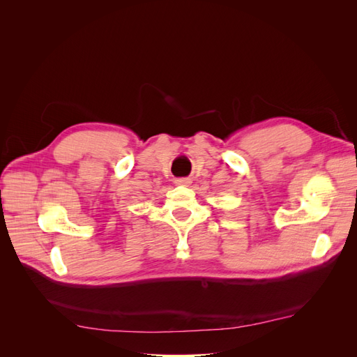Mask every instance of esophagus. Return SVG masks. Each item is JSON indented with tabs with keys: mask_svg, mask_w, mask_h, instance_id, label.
I'll use <instances>...</instances> for the list:
<instances>
[{
	"mask_svg": "<svg viewBox=\"0 0 357 357\" xmlns=\"http://www.w3.org/2000/svg\"><path fill=\"white\" fill-rule=\"evenodd\" d=\"M175 183L179 186H188V185H191V179L190 178H178V179H175Z\"/></svg>",
	"mask_w": 357,
	"mask_h": 357,
	"instance_id": "34e87169",
	"label": "esophagus"
}]
</instances>
